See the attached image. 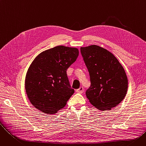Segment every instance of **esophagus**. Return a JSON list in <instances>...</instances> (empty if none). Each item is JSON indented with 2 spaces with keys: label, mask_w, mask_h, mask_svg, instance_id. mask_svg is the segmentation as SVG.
I'll return each mask as SVG.
<instances>
[{
  "label": "esophagus",
  "mask_w": 146,
  "mask_h": 146,
  "mask_svg": "<svg viewBox=\"0 0 146 146\" xmlns=\"http://www.w3.org/2000/svg\"><path fill=\"white\" fill-rule=\"evenodd\" d=\"M83 91H84L83 88V87H80L79 89L76 90V92L79 93V94H82L83 92Z\"/></svg>",
  "instance_id": "esophagus-1"
}]
</instances>
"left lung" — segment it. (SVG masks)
Segmentation results:
<instances>
[{"label": "left lung", "mask_w": 146, "mask_h": 146, "mask_svg": "<svg viewBox=\"0 0 146 146\" xmlns=\"http://www.w3.org/2000/svg\"><path fill=\"white\" fill-rule=\"evenodd\" d=\"M80 52L90 76L87 98L99 110H111L127 94L128 79L123 67L111 52L98 45L81 47Z\"/></svg>", "instance_id": "obj_1"}]
</instances>
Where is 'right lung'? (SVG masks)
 <instances>
[{
    "instance_id": "add662e5",
    "label": "right lung",
    "mask_w": 146,
    "mask_h": 146,
    "mask_svg": "<svg viewBox=\"0 0 146 146\" xmlns=\"http://www.w3.org/2000/svg\"><path fill=\"white\" fill-rule=\"evenodd\" d=\"M78 56V48L59 45L42 52L34 59L27 73L25 90L36 109L51 115L66 106L74 92L66 71Z\"/></svg>"
}]
</instances>
